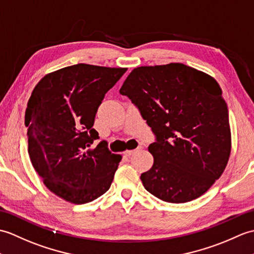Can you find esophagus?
Returning a JSON list of instances; mask_svg holds the SVG:
<instances>
[{
	"label": "esophagus",
	"mask_w": 254,
	"mask_h": 254,
	"mask_svg": "<svg viewBox=\"0 0 254 254\" xmlns=\"http://www.w3.org/2000/svg\"><path fill=\"white\" fill-rule=\"evenodd\" d=\"M140 149H141V146H139V148H138L137 150H126L125 152H124V155H125V156H130L131 154L134 153V152H137V151L140 150Z\"/></svg>",
	"instance_id": "1"
}]
</instances>
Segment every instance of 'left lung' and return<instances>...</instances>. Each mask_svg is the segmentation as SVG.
Returning a JSON list of instances; mask_svg holds the SVG:
<instances>
[{"label": "left lung", "instance_id": "left-lung-1", "mask_svg": "<svg viewBox=\"0 0 254 254\" xmlns=\"http://www.w3.org/2000/svg\"><path fill=\"white\" fill-rule=\"evenodd\" d=\"M121 94L136 104L155 133L153 165L140 179L163 201L199 198L222 176L232 150L227 104L217 81L182 63L133 68Z\"/></svg>", "mask_w": 254, "mask_h": 254}]
</instances>
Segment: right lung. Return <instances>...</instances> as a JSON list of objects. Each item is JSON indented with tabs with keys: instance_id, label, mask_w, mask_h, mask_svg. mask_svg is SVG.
<instances>
[{
	"instance_id": "add662e5",
	"label": "right lung",
	"mask_w": 254,
	"mask_h": 254,
	"mask_svg": "<svg viewBox=\"0 0 254 254\" xmlns=\"http://www.w3.org/2000/svg\"><path fill=\"white\" fill-rule=\"evenodd\" d=\"M127 68L77 64L49 72L37 83L27 103L28 153L46 187L74 204L88 203L105 193L121 154L106 142L91 148L93 128L105 93Z\"/></svg>"
}]
</instances>
